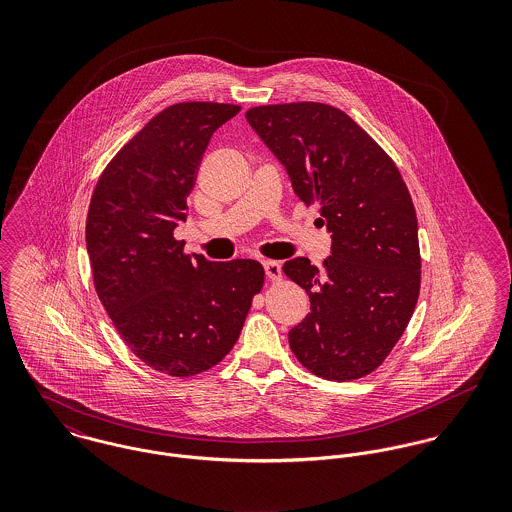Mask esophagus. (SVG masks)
<instances>
[{
  "mask_svg": "<svg viewBox=\"0 0 512 512\" xmlns=\"http://www.w3.org/2000/svg\"><path fill=\"white\" fill-rule=\"evenodd\" d=\"M262 266H264V272H266V276H268L270 280H274V282L282 280V266H280L278 262L264 260V262H262Z\"/></svg>",
  "mask_w": 512,
  "mask_h": 512,
  "instance_id": "obj_1",
  "label": "esophagus"
}]
</instances>
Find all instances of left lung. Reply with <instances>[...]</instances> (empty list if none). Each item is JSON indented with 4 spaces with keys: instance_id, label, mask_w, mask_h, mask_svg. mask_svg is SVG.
<instances>
[{
    "instance_id": "8db88e82",
    "label": "left lung",
    "mask_w": 512,
    "mask_h": 512,
    "mask_svg": "<svg viewBox=\"0 0 512 512\" xmlns=\"http://www.w3.org/2000/svg\"><path fill=\"white\" fill-rule=\"evenodd\" d=\"M246 120L331 234L323 268L303 256L284 264L311 301L290 331L293 355L327 380L361 378L398 343L420 293L418 219L406 183L382 147L329 104L256 106Z\"/></svg>"
}]
</instances>
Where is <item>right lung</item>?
Wrapping results in <instances>:
<instances>
[{
	"label": "right lung",
	"mask_w": 512,
	"mask_h": 512,
	"mask_svg": "<svg viewBox=\"0 0 512 512\" xmlns=\"http://www.w3.org/2000/svg\"><path fill=\"white\" fill-rule=\"evenodd\" d=\"M238 112L217 102L165 108L118 151L90 201L96 293L132 353L171 376L220 363L264 284L260 262L187 256L173 238L211 136Z\"/></svg>",
	"instance_id": "add662e5"
}]
</instances>
